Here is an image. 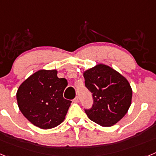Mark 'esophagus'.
Wrapping results in <instances>:
<instances>
[{
  "label": "esophagus",
  "mask_w": 156,
  "mask_h": 156,
  "mask_svg": "<svg viewBox=\"0 0 156 156\" xmlns=\"http://www.w3.org/2000/svg\"><path fill=\"white\" fill-rule=\"evenodd\" d=\"M73 102H76V103L79 102V98L77 97V96L73 99Z\"/></svg>",
  "instance_id": "obj_1"
}]
</instances>
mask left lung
<instances>
[{
	"mask_svg": "<svg viewBox=\"0 0 156 156\" xmlns=\"http://www.w3.org/2000/svg\"><path fill=\"white\" fill-rule=\"evenodd\" d=\"M83 76L85 87L93 97L91 108H84L89 119L103 126L115 124L131 104L132 90L128 81L105 65H98Z\"/></svg>",
	"mask_w": 156,
	"mask_h": 156,
	"instance_id": "8db88e82",
	"label": "left lung"
}]
</instances>
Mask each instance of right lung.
I'll return each mask as SVG.
<instances>
[{
    "label": "right lung",
    "instance_id": "right-lung-1",
    "mask_svg": "<svg viewBox=\"0 0 156 156\" xmlns=\"http://www.w3.org/2000/svg\"><path fill=\"white\" fill-rule=\"evenodd\" d=\"M68 82L56 70H40L20 85L16 98L26 118L41 129L57 126L65 119L71 101L63 97Z\"/></svg>",
    "mask_w": 156,
    "mask_h": 156
}]
</instances>
